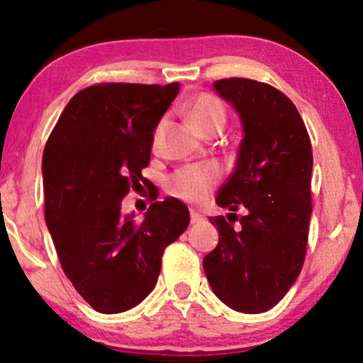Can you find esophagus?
<instances>
[{"mask_svg": "<svg viewBox=\"0 0 363 363\" xmlns=\"http://www.w3.org/2000/svg\"><path fill=\"white\" fill-rule=\"evenodd\" d=\"M203 220H205V215H201V213H198V211H194V210H191V223H201Z\"/></svg>", "mask_w": 363, "mask_h": 363, "instance_id": "34e87169", "label": "esophagus"}]
</instances>
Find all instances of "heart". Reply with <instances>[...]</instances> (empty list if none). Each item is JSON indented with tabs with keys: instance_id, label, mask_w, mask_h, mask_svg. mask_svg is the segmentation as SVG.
<instances>
[{
	"instance_id": "obj_1",
	"label": "heart",
	"mask_w": 363,
	"mask_h": 363,
	"mask_svg": "<svg viewBox=\"0 0 363 363\" xmlns=\"http://www.w3.org/2000/svg\"><path fill=\"white\" fill-rule=\"evenodd\" d=\"M187 116L201 135H208L215 129H222L227 121L225 106L211 94L196 95L187 106ZM160 131L162 123H158L153 138L157 140ZM220 177H222V170L216 164L184 165L169 177L167 191L174 198L182 199V201L203 203L218 184Z\"/></svg>"
}]
</instances>
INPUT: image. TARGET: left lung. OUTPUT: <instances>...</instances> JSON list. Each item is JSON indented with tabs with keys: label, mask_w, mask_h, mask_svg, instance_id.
Instances as JSON below:
<instances>
[{
	"label": "left lung",
	"mask_w": 363,
	"mask_h": 363,
	"mask_svg": "<svg viewBox=\"0 0 363 363\" xmlns=\"http://www.w3.org/2000/svg\"><path fill=\"white\" fill-rule=\"evenodd\" d=\"M215 90L244 124L235 170L216 196L232 213L211 216L218 245L203 259L215 295L232 309L257 314L277 306L301 274L312 213V148L294 102L268 83L223 78ZM245 207L241 228L232 223Z\"/></svg>",
	"instance_id": "1"
}]
</instances>
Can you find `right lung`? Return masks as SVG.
<instances>
[{"label": "right lung", "mask_w": 363, "mask_h": 363, "mask_svg": "<svg viewBox=\"0 0 363 363\" xmlns=\"http://www.w3.org/2000/svg\"><path fill=\"white\" fill-rule=\"evenodd\" d=\"M179 83H95L68 102L43 157L44 213L61 268L97 312L138 306L155 286L162 256L189 225L176 198L157 201L136 222L121 213L129 189L150 186L153 129Z\"/></svg>", "instance_id": "add662e5"}]
</instances>
